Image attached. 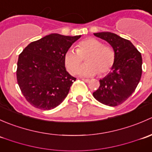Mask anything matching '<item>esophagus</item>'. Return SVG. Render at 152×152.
<instances>
[{
  "instance_id": "34e87169",
  "label": "esophagus",
  "mask_w": 152,
  "mask_h": 152,
  "mask_svg": "<svg viewBox=\"0 0 152 152\" xmlns=\"http://www.w3.org/2000/svg\"><path fill=\"white\" fill-rule=\"evenodd\" d=\"M82 81H83V82H90V79H82Z\"/></svg>"
}]
</instances>
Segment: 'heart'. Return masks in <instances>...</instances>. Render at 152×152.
Here are the masks:
<instances>
[{"instance_id": "b5f03b06", "label": "heart", "mask_w": 152, "mask_h": 152, "mask_svg": "<svg viewBox=\"0 0 152 152\" xmlns=\"http://www.w3.org/2000/svg\"><path fill=\"white\" fill-rule=\"evenodd\" d=\"M86 56L87 57H86ZM86 58V65L81 64ZM115 61V52L113 48L93 37H87L79 41L76 45V50L70 49L64 55V64L69 73H77L82 76L89 77L99 73L104 75L110 71Z\"/></svg>"}]
</instances>
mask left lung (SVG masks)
Returning a JSON list of instances; mask_svg holds the SVG:
<instances>
[{
  "instance_id": "left-lung-1",
  "label": "left lung",
  "mask_w": 152,
  "mask_h": 152,
  "mask_svg": "<svg viewBox=\"0 0 152 152\" xmlns=\"http://www.w3.org/2000/svg\"><path fill=\"white\" fill-rule=\"evenodd\" d=\"M104 39L115 52L112 71L100 79V86L93 97L103 104L116 107L123 104L135 90L142 75V56L132 43L111 32L95 33Z\"/></svg>"
}]
</instances>
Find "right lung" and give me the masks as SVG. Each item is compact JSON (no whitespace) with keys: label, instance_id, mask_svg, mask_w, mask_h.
Listing matches in <instances>:
<instances>
[{"label":"right lung","instance_id":"right-lung-1","mask_svg":"<svg viewBox=\"0 0 152 152\" xmlns=\"http://www.w3.org/2000/svg\"><path fill=\"white\" fill-rule=\"evenodd\" d=\"M81 37L50 34L31 42L19 55L17 80L21 93L30 104L49 110L66 98L76 78L64 64V55Z\"/></svg>","mask_w":152,"mask_h":152}]
</instances>
